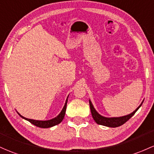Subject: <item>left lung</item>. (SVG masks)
I'll list each match as a JSON object with an SVG mask.
<instances>
[{"label":"left lung","instance_id":"left-lung-1","mask_svg":"<svg viewBox=\"0 0 154 154\" xmlns=\"http://www.w3.org/2000/svg\"><path fill=\"white\" fill-rule=\"evenodd\" d=\"M89 104H90V108H91V115H92V117L94 119V121H96V124L99 125H102V126H108V127H118V126H121L127 121L132 117L134 115V113L137 111V109L141 107V105L143 104V102L141 103V104L133 112H131V114L127 115V116H122V117H118V118H106L103 117V116L99 115V113L96 111V109H94V106H93L92 103L90 100H89Z\"/></svg>","mask_w":154,"mask_h":154}]
</instances>
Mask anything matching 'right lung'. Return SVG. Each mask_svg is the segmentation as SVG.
<instances>
[{"mask_svg":"<svg viewBox=\"0 0 154 154\" xmlns=\"http://www.w3.org/2000/svg\"><path fill=\"white\" fill-rule=\"evenodd\" d=\"M67 101H68V98H67L66 101L65 105L62 109V111L60 112V114L57 116L56 118H53V119L49 120V121H36V120H33V119H28V118H24L23 116H22L21 115H20L19 113L18 114L20 115V117H22L24 119L27 120V121H29L30 123H31L32 124L35 125L36 126H38V127L40 128H50L52 127V126H55V125H58L63 121L64 116H65L66 113V104H67Z\"/></svg>","mask_w":154,"mask_h":154,"instance_id":"1","label":"right lung"}]
</instances>
